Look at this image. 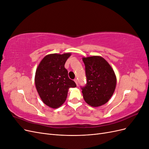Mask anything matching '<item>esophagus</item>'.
I'll return each mask as SVG.
<instances>
[{
	"mask_svg": "<svg viewBox=\"0 0 149 149\" xmlns=\"http://www.w3.org/2000/svg\"><path fill=\"white\" fill-rule=\"evenodd\" d=\"M74 81H75L76 85L78 86V79H74Z\"/></svg>",
	"mask_w": 149,
	"mask_h": 149,
	"instance_id": "obj_1",
	"label": "esophagus"
}]
</instances>
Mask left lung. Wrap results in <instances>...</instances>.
<instances>
[{
  "mask_svg": "<svg viewBox=\"0 0 149 149\" xmlns=\"http://www.w3.org/2000/svg\"><path fill=\"white\" fill-rule=\"evenodd\" d=\"M86 84L81 87L83 98L89 105L104 104L113 94L116 86L114 70L103 58L93 56L83 58Z\"/></svg>",
  "mask_w": 149,
  "mask_h": 149,
  "instance_id": "1",
  "label": "left lung"
}]
</instances>
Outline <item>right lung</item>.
<instances>
[{
  "instance_id": "right-lung-1",
  "label": "right lung",
  "mask_w": 149,
  "mask_h": 149,
  "mask_svg": "<svg viewBox=\"0 0 149 149\" xmlns=\"http://www.w3.org/2000/svg\"><path fill=\"white\" fill-rule=\"evenodd\" d=\"M71 53L50 54L45 56L36 70L35 83L42 101L52 108H58L66 100L70 88L76 84L69 78L65 64Z\"/></svg>"
}]
</instances>
